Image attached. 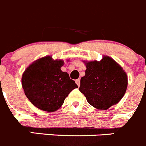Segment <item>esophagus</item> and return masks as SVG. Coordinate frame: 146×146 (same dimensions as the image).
<instances>
[{
    "label": "esophagus",
    "mask_w": 146,
    "mask_h": 146,
    "mask_svg": "<svg viewBox=\"0 0 146 146\" xmlns=\"http://www.w3.org/2000/svg\"><path fill=\"white\" fill-rule=\"evenodd\" d=\"M76 83H77V85H78V87H80V79H77V80H76Z\"/></svg>",
    "instance_id": "1"
}]
</instances>
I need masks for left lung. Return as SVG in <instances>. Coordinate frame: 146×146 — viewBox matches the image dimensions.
Listing matches in <instances>:
<instances>
[{
	"label": "left lung",
	"instance_id": "8db88e82",
	"mask_svg": "<svg viewBox=\"0 0 146 146\" xmlns=\"http://www.w3.org/2000/svg\"><path fill=\"white\" fill-rule=\"evenodd\" d=\"M85 75L80 80V91L97 109L106 110L117 104L127 88V76L122 67L111 57L100 61H84Z\"/></svg>",
	"mask_w": 146,
	"mask_h": 146
}]
</instances>
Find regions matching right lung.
I'll return each instance as SVG.
<instances>
[{
  "label": "right lung",
  "instance_id": "add662e5",
  "mask_svg": "<svg viewBox=\"0 0 146 146\" xmlns=\"http://www.w3.org/2000/svg\"><path fill=\"white\" fill-rule=\"evenodd\" d=\"M63 60L45 56L26 69L21 85L27 98L37 108L53 112L58 110L72 90L78 88L67 72H62Z\"/></svg>",
  "mask_w": 146,
  "mask_h": 146
}]
</instances>
